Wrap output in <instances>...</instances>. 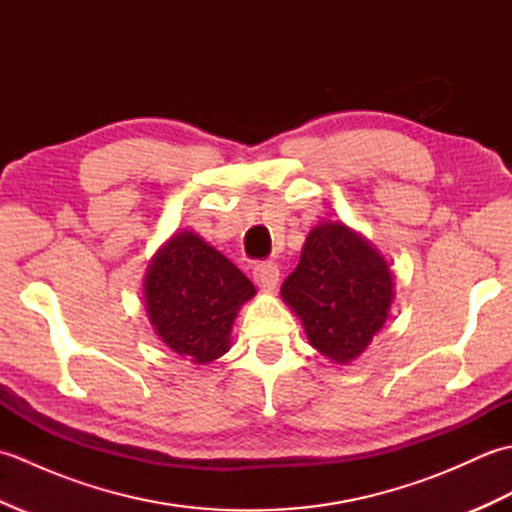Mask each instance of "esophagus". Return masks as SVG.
<instances>
[{
  "label": "esophagus",
  "mask_w": 512,
  "mask_h": 512,
  "mask_svg": "<svg viewBox=\"0 0 512 512\" xmlns=\"http://www.w3.org/2000/svg\"><path fill=\"white\" fill-rule=\"evenodd\" d=\"M253 279L262 290H275L279 284V268L275 264H259L253 270Z\"/></svg>",
  "instance_id": "obj_1"
}]
</instances>
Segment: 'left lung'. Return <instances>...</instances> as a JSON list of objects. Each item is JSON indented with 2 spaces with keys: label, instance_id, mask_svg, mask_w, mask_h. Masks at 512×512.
Wrapping results in <instances>:
<instances>
[{
  "label": "left lung",
  "instance_id": "1",
  "mask_svg": "<svg viewBox=\"0 0 512 512\" xmlns=\"http://www.w3.org/2000/svg\"><path fill=\"white\" fill-rule=\"evenodd\" d=\"M281 299L301 319L314 350L347 365L385 325L394 275L363 235L343 222H321L281 286Z\"/></svg>",
  "mask_w": 512,
  "mask_h": 512
}]
</instances>
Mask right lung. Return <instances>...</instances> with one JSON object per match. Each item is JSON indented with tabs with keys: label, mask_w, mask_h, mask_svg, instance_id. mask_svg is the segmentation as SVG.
Masks as SVG:
<instances>
[{
	"label": "right lung",
	"mask_w": 512,
	"mask_h": 512,
	"mask_svg": "<svg viewBox=\"0 0 512 512\" xmlns=\"http://www.w3.org/2000/svg\"><path fill=\"white\" fill-rule=\"evenodd\" d=\"M253 297L242 270L191 231L171 235L145 275L151 325L169 350L195 365L228 352L237 312Z\"/></svg>",
	"instance_id": "right-lung-1"
}]
</instances>
